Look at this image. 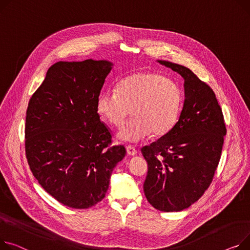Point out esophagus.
<instances>
[{
	"label": "esophagus",
	"instance_id": "34e87169",
	"mask_svg": "<svg viewBox=\"0 0 250 250\" xmlns=\"http://www.w3.org/2000/svg\"><path fill=\"white\" fill-rule=\"evenodd\" d=\"M126 153L129 156H136L138 154L137 148L132 146H126Z\"/></svg>",
	"mask_w": 250,
	"mask_h": 250
}]
</instances>
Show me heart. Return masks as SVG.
Segmentation results:
<instances>
[{"mask_svg": "<svg viewBox=\"0 0 250 250\" xmlns=\"http://www.w3.org/2000/svg\"><path fill=\"white\" fill-rule=\"evenodd\" d=\"M183 104L180 86L157 72L142 71L125 77L118 90L99 93L96 110L109 125L119 127L131 113L135 118L118 132V138L138 143L154 134L164 136L175 126Z\"/></svg>", "mask_w": 250, "mask_h": 250, "instance_id": "obj_1", "label": "heart"}]
</instances>
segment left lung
<instances>
[{"label": "left lung", "mask_w": 250, "mask_h": 250, "mask_svg": "<svg viewBox=\"0 0 250 250\" xmlns=\"http://www.w3.org/2000/svg\"><path fill=\"white\" fill-rule=\"evenodd\" d=\"M184 78L185 101L168 134L142 147L147 162L146 200L164 212L190 207L212 183L221 157L226 126L212 88L189 68L158 60Z\"/></svg>", "instance_id": "left-lung-1"}]
</instances>
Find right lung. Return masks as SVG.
Here are the masks:
<instances>
[{
	"label": "right lung",
	"mask_w": 250,
	"mask_h": 250,
	"mask_svg": "<svg viewBox=\"0 0 250 250\" xmlns=\"http://www.w3.org/2000/svg\"><path fill=\"white\" fill-rule=\"evenodd\" d=\"M111 66L106 60L59 61L29 101V167L48 194L70 208L86 209L101 202L114 167L126 153L124 146H110V130L96 110Z\"/></svg>",
	"instance_id": "add662e5"
}]
</instances>
